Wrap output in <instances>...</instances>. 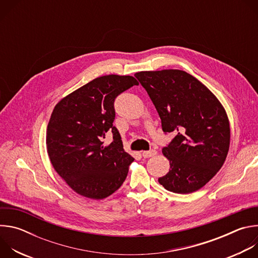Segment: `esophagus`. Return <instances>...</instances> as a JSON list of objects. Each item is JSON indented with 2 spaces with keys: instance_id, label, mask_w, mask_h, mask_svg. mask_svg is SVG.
Masks as SVG:
<instances>
[{
  "instance_id": "34e87169",
  "label": "esophagus",
  "mask_w": 258,
  "mask_h": 258,
  "mask_svg": "<svg viewBox=\"0 0 258 258\" xmlns=\"http://www.w3.org/2000/svg\"><path fill=\"white\" fill-rule=\"evenodd\" d=\"M156 154H157V151H155V150H149V151H143L142 152V155L145 158H149V157L155 156Z\"/></svg>"
}]
</instances>
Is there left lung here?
<instances>
[{"label": "left lung", "instance_id": "obj_1", "mask_svg": "<svg viewBox=\"0 0 258 258\" xmlns=\"http://www.w3.org/2000/svg\"><path fill=\"white\" fill-rule=\"evenodd\" d=\"M135 77L148 93L165 133L176 135L162 153L169 171L160 185L176 194L202 187L224 165L231 140L226 109L215 95L186 71H140Z\"/></svg>", "mask_w": 258, "mask_h": 258}]
</instances>
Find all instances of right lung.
Here are the masks:
<instances>
[{
    "label": "right lung",
    "mask_w": 258,
    "mask_h": 258,
    "mask_svg": "<svg viewBox=\"0 0 258 258\" xmlns=\"http://www.w3.org/2000/svg\"><path fill=\"white\" fill-rule=\"evenodd\" d=\"M139 85L130 76L99 77L62 98L54 107L46 135L47 152L56 172L81 196L101 200L117 191L134 157L123 149L113 126L115 98ZM107 131L114 136L105 146Z\"/></svg>",
    "instance_id": "add662e5"
}]
</instances>
